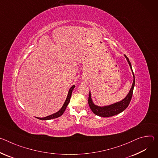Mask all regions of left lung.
I'll return each mask as SVG.
<instances>
[{"mask_svg": "<svg viewBox=\"0 0 158 158\" xmlns=\"http://www.w3.org/2000/svg\"><path fill=\"white\" fill-rule=\"evenodd\" d=\"M125 57L126 58L129 65H130V67L132 70V73L133 74V77H134V81L132 85V88L130 90V91L128 92V94L127 96L123 99L122 101L117 102L115 103H113L108 106H99L93 103L92 98H91V94L89 91V98H88V104L89 105V107L92 111L96 114L99 117H112L114 115H116V114H118L124 111L128 106L129 103H130L131 99L132 97L133 94V91H134V88L135 85V76L134 72L132 70V65L131 64L129 61V59H128V57L125 55Z\"/></svg>", "mask_w": 158, "mask_h": 158, "instance_id": "8db88e82", "label": "left lung"}]
</instances>
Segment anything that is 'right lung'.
Instances as JSON below:
<instances>
[{
    "label": "right lung",
    "mask_w": 158,
    "mask_h": 158,
    "mask_svg": "<svg viewBox=\"0 0 158 158\" xmlns=\"http://www.w3.org/2000/svg\"><path fill=\"white\" fill-rule=\"evenodd\" d=\"M75 88V85H73V86H72L69 90V92H68V94H67V97L66 98V100L65 101L62 107L60 108V110L59 111H58L57 112L52 114H50V115L49 116H47V117H44V118H38L37 117L38 119H40V120H51V119H53V118H58L59 117H60L61 115H62V114L64 113L67 105H69V102H70V97H71V95H72V93H73V89H74Z\"/></svg>",
    "instance_id": "right-lung-1"
}]
</instances>
